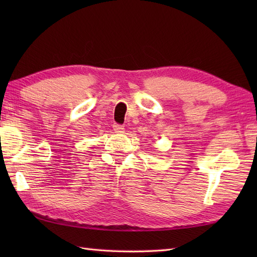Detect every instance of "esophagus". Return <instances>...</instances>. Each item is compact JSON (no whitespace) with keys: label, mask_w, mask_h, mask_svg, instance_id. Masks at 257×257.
<instances>
[{"label":"esophagus","mask_w":257,"mask_h":257,"mask_svg":"<svg viewBox=\"0 0 257 257\" xmlns=\"http://www.w3.org/2000/svg\"><path fill=\"white\" fill-rule=\"evenodd\" d=\"M113 129L116 133H122L123 132V125L122 124H118V123H113Z\"/></svg>","instance_id":"34e87169"}]
</instances>
